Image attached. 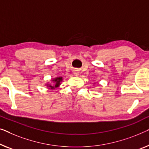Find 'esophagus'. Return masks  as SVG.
Listing matches in <instances>:
<instances>
[{
	"label": "esophagus",
	"instance_id": "esophagus-1",
	"mask_svg": "<svg viewBox=\"0 0 149 149\" xmlns=\"http://www.w3.org/2000/svg\"><path fill=\"white\" fill-rule=\"evenodd\" d=\"M75 74H77V72H75Z\"/></svg>",
	"mask_w": 149,
	"mask_h": 149
}]
</instances>
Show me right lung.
<instances>
[{"mask_svg":"<svg viewBox=\"0 0 149 149\" xmlns=\"http://www.w3.org/2000/svg\"><path fill=\"white\" fill-rule=\"evenodd\" d=\"M61 80H62V77H56V78H55L53 80V81H55V84H54V86H52L50 85L49 87H51V89H53V88H54L58 87V86L60 85V81Z\"/></svg>","mask_w":149,"mask_h":149,"instance_id":"right-lung-1","label":"right lung"}]
</instances>
